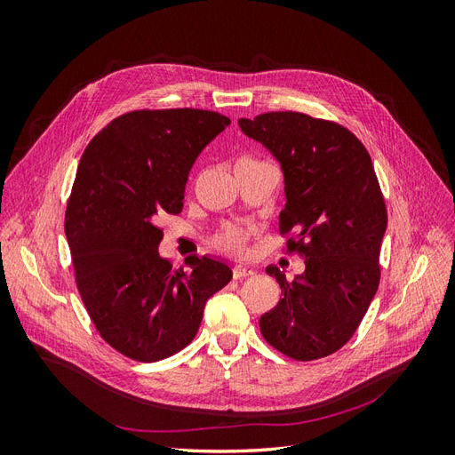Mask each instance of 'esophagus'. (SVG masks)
<instances>
[{"label": "esophagus", "mask_w": 455, "mask_h": 455, "mask_svg": "<svg viewBox=\"0 0 455 455\" xmlns=\"http://www.w3.org/2000/svg\"><path fill=\"white\" fill-rule=\"evenodd\" d=\"M251 275H254V269L251 266H244V264H239L233 267V277L235 279H244V277H251Z\"/></svg>", "instance_id": "esophagus-1"}]
</instances>
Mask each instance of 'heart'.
I'll return each mask as SVG.
<instances>
[{
    "label": "heart",
    "instance_id": "heart-1",
    "mask_svg": "<svg viewBox=\"0 0 455 455\" xmlns=\"http://www.w3.org/2000/svg\"><path fill=\"white\" fill-rule=\"evenodd\" d=\"M220 249L233 254H241L244 249V233L241 229H228L216 239Z\"/></svg>",
    "mask_w": 455,
    "mask_h": 455
}]
</instances>
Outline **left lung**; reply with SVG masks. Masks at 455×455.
<instances>
[{
    "label": "left lung",
    "instance_id": "1",
    "mask_svg": "<svg viewBox=\"0 0 455 455\" xmlns=\"http://www.w3.org/2000/svg\"><path fill=\"white\" fill-rule=\"evenodd\" d=\"M241 131L279 161L284 176L281 233L306 258V271L259 316L269 346L296 361H315L346 346L379 284L387 211L366 148L346 127L299 112L239 119Z\"/></svg>",
    "mask_w": 455,
    "mask_h": 455
}]
</instances>
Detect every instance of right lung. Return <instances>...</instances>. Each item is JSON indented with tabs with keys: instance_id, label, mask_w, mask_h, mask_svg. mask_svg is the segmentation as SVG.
<instances>
[{
	"instance_id": "obj_1",
	"label": "right lung",
	"mask_w": 455,
	"mask_h": 455,
	"mask_svg": "<svg viewBox=\"0 0 455 455\" xmlns=\"http://www.w3.org/2000/svg\"><path fill=\"white\" fill-rule=\"evenodd\" d=\"M229 123L209 109H139L81 156L64 222L76 281L96 330L129 359L184 349L206 299L233 277L224 259L194 254L176 269L157 251V216L182 212L191 167Z\"/></svg>"
}]
</instances>
